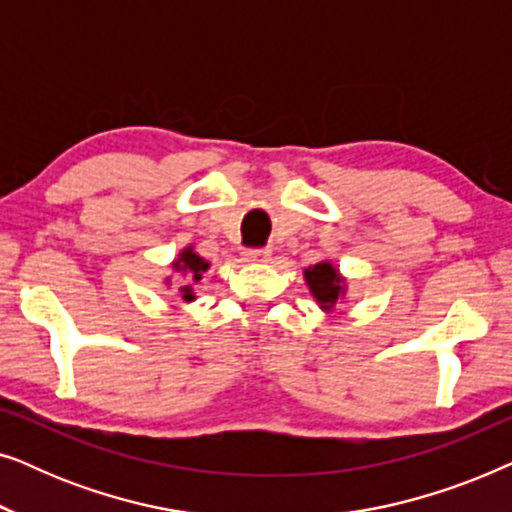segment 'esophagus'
Segmentation results:
<instances>
[{
	"label": "esophagus",
	"instance_id": "34e87169",
	"mask_svg": "<svg viewBox=\"0 0 512 512\" xmlns=\"http://www.w3.org/2000/svg\"><path fill=\"white\" fill-rule=\"evenodd\" d=\"M270 258V249H247L244 251V261L247 263H265Z\"/></svg>",
	"mask_w": 512,
	"mask_h": 512
}]
</instances>
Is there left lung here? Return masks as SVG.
<instances>
[{
    "instance_id": "obj_1",
    "label": "left lung",
    "mask_w": 512,
    "mask_h": 512,
    "mask_svg": "<svg viewBox=\"0 0 512 512\" xmlns=\"http://www.w3.org/2000/svg\"><path fill=\"white\" fill-rule=\"evenodd\" d=\"M305 282L310 286L314 300H317L321 310L331 312L335 303L345 296V277L333 268V263H317L305 270Z\"/></svg>"
}]
</instances>
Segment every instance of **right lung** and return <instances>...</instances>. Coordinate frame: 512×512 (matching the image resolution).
<instances>
[{
  "label": "right lung",
  "mask_w": 512,
  "mask_h": 512,
  "mask_svg": "<svg viewBox=\"0 0 512 512\" xmlns=\"http://www.w3.org/2000/svg\"><path fill=\"white\" fill-rule=\"evenodd\" d=\"M172 268L177 270V272H181V275L188 277L186 286H179V293H181V298L186 300V303H191V300H195L193 289H191V282H200L202 272H207L209 263H207L202 256L195 254L193 247H186V249L179 254L177 261L172 263Z\"/></svg>",
  "instance_id": "1"
}]
</instances>
